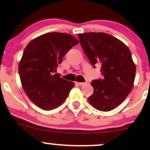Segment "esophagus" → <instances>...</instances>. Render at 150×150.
<instances>
[{"mask_svg": "<svg viewBox=\"0 0 150 150\" xmlns=\"http://www.w3.org/2000/svg\"><path fill=\"white\" fill-rule=\"evenodd\" d=\"M75 84H76V85H78V86H82V85H85V82H75Z\"/></svg>", "mask_w": 150, "mask_h": 150, "instance_id": "esophagus-1", "label": "esophagus"}]
</instances>
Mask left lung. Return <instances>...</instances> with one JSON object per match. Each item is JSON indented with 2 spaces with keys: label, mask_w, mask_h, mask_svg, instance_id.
I'll list each match as a JSON object with an SVG mask.
<instances>
[{
  "label": "left lung",
  "mask_w": 150,
  "mask_h": 150,
  "mask_svg": "<svg viewBox=\"0 0 150 150\" xmlns=\"http://www.w3.org/2000/svg\"><path fill=\"white\" fill-rule=\"evenodd\" d=\"M79 39L91 64L101 65L104 79L93 80L94 92L88 100L101 111H109L125 100L133 88L136 68L124 43L104 32L79 34Z\"/></svg>",
  "instance_id": "1"
}]
</instances>
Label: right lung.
Instances as JSON below:
<instances>
[{
    "label": "right lung",
    "instance_id": "right-lung-1",
    "mask_svg": "<svg viewBox=\"0 0 150 150\" xmlns=\"http://www.w3.org/2000/svg\"><path fill=\"white\" fill-rule=\"evenodd\" d=\"M78 43L70 34L50 32L34 39L25 47L19 63V75L26 94L39 108H56L68 97L75 84L53 73Z\"/></svg>",
    "mask_w": 150,
    "mask_h": 150
}]
</instances>
